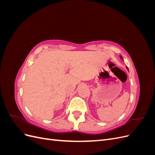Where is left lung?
Wrapping results in <instances>:
<instances>
[{
    "label": "left lung",
    "instance_id": "left-lung-1",
    "mask_svg": "<svg viewBox=\"0 0 155 155\" xmlns=\"http://www.w3.org/2000/svg\"><path fill=\"white\" fill-rule=\"evenodd\" d=\"M120 58H121V59H123V58H122V57H121V55H120ZM127 69H128V68H127Z\"/></svg>",
    "mask_w": 155,
    "mask_h": 155
}]
</instances>
